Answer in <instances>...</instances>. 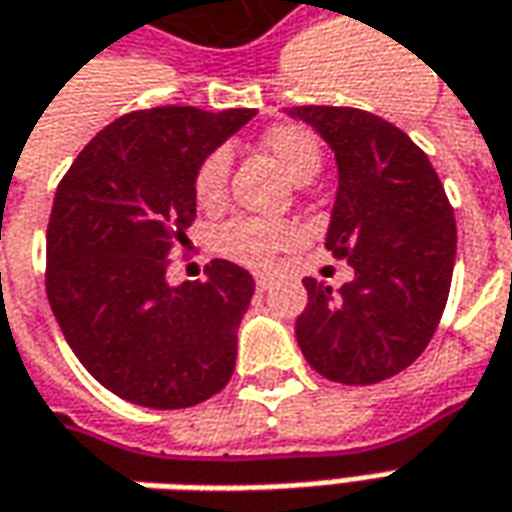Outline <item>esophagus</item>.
I'll return each mask as SVG.
<instances>
[{
    "label": "esophagus",
    "instance_id": "obj_1",
    "mask_svg": "<svg viewBox=\"0 0 512 512\" xmlns=\"http://www.w3.org/2000/svg\"><path fill=\"white\" fill-rule=\"evenodd\" d=\"M253 281H256V287H259V290H270V287H273V276H267V273H256Z\"/></svg>",
    "mask_w": 512,
    "mask_h": 512
}]
</instances>
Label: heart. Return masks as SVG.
<instances>
[{
    "mask_svg": "<svg viewBox=\"0 0 512 512\" xmlns=\"http://www.w3.org/2000/svg\"><path fill=\"white\" fill-rule=\"evenodd\" d=\"M262 149L281 168L293 183H310L312 177L321 171L324 154L321 143L310 129L296 126V123H281L262 135ZM228 174H231V152L228 149H214L202 157L194 174V197L202 211H216L228 197ZM301 233L290 222H276V219H259V216H239L228 222L222 231L216 233V250L228 256L233 262L253 264L262 267L270 264L281 250L298 245Z\"/></svg>",
    "mask_w": 512,
    "mask_h": 512,
    "instance_id": "1",
    "label": "heart"
}]
</instances>
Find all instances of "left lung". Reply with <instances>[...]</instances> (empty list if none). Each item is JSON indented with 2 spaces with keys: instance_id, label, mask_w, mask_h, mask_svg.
<instances>
[{
  "instance_id": "obj_1",
  "label": "left lung",
  "mask_w": 512,
  "mask_h": 512,
  "mask_svg": "<svg viewBox=\"0 0 512 512\" xmlns=\"http://www.w3.org/2000/svg\"><path fill=\"white\" fill-rule=\"evenodd\" d=\"M338 163L327 250L355 279H304L296 341L318 375L346 386L394 377L440 324L456 259L454 208L425 152L394 123L352 106H296Z\"/></svg>"
}]
</instances>
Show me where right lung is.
<instances>
[{
    "label": "right lung",
    "mask_w": 512,
    "mask_h": 512,
    "mask_svg": "<svg viewBox=\"0 0 512 512\" xmlns=\"http://www.w3.org/2000/svg\"><path fill=\"white\" fill-rule=\"evenodd\" d=\"M256 109L154 106L109 123L58 183L47 225V298L75 358L146 408H188L225 389L236 329L256 290L214 259L205 281H166L188 245L194 174Z\"/></svg>",
    "instance_id": "add662e5"
}]
</instances>
